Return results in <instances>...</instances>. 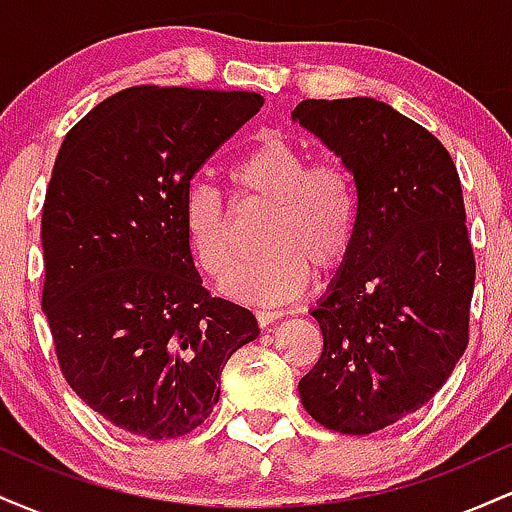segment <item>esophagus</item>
Returning <instances> with one entry per match:
<instances>
[{
    "label": "esophagus",
    "instance_id": "esophagus-1",
    "mask_svg": "<svg viewBox=\"0 0 512 512\" xmlns=\"http://www.w3.org/2000/svg\"><path fill=\"white\" fill-rule=\"evenodd\" d=\"M255 317H257V325L269 327L276 320V317H279V313H276V310H257Z\"/></svg>",
    "mask_w": 512,
    "mask_h": 512
}]
</instances>
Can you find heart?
I'll list each match as a JSON object with an SVG mask.
<instances>
[{
    "mask_svg": "<svg viewBox=\"0 0 512 512\" xmlns=\"http://www.w3.org/2000/svg\"><path fill=\"white\" fill-rule=\"evenodd\" d=\"M243 202L269 204L262 248L267 255L243 264L223 291L243 303L276 305L298 298L313 269H339L356 243L361 197L354 173L334 156L313 151L286 134H264L228 170ZM187 245L204 274L221 279L236 264L231 211L207 182H192L180 199Z\"/></svg>",
    "mask_w": 512,
    "mask_h": 512,
    "instance_id": "obj_1",
    "label": "heart"
}]
</instances>
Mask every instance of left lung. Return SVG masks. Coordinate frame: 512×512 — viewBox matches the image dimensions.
<instances>
[{
	"instance_id": "left-lung-1",
	"label": "left lung",
	"mask_w": 512,
	"mask_h": 512,
	"mask_svg": "<svg viewBox=\"0 0 512 512\" xmlns=\"http://www.w3.org/2000/svg\"><path fill=\"white\" fill-rule=\"evenodd\" d=\"M293 120L354 173L356 243L313 310L322 354L298 383L325 428L366 436L421 409L469 342L474 262L460 175L443 144L375 98L298 103Z\"/></svg>"
}]
</instances>
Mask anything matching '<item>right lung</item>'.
<instances>
[{"label": "right lung", "mask_w": 512, "mask_h": 512, "mask_svg": "<svg viewBox=\"0 0 512 512\" xmlns=\"http://www.w3.org/2000/svg\"><path fill=\"white\" fill-rule=\"evenodd\" d=\"M262 103L132 86L76 122L57 154L40 223L55 354L76 395L134 436L195 431L228 358L260 334L248 308L202 286L180 199Z\"/></svg>", "instance_id": "add662e5"}]
</instances>
